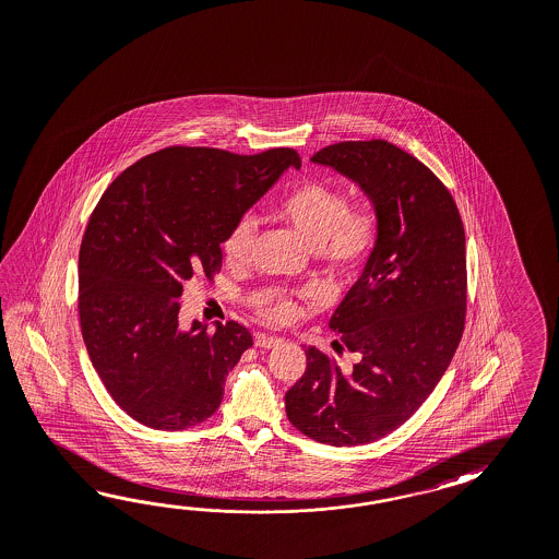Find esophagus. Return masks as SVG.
Returning a JSON list of instances; mask_svg holds the SVG:
<instances>
[{
	"label": "esophagus",
	"instance_id": "1",
	"mask_svg": "<svg viewBox=\"0 0 559 559\" xmlns=\"http://www.w3.org/2000/svg\"><path fill=\"white\" fill-rule=\"evenodd\" d=\"M278 343H283V337H278V335H266V333H259L257 340H254V345L262 347V349H273Z\"/></svg>",
	"mask_w": 559,
	"mask_h": 559
}]
</instances>
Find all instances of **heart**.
<instances>
[{
    "label": "heart",
    "instance_id": "obj_1",
    "mask_svg": "<svg viewBox=\"0 0 559 559\" xmlns=\"http://www.w3.org/2000/svg\"><path fill=\"white\" fill-rule=\"evenodd\" d=\"M278 214L319 260L337 273L359 269L378 242V218L368 210H349L347 195L321 181H307L290 191L281 200ZM252 238L254 219H238L222 245L226 262L231 266L245 264ZM259 311L271 323H288L295 319L297 307L285 295H271Z\"/></svg>",
    "mask_w": 559,
    "mask_h": 559
}]
</instances>
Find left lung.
Wrapping results in <instances>:
<instances>
[{
  "mask_svg": "<svg viewBox=\"0 0 559 559\" xmlns=\"http://www.w3.org/2000/svg\"><path fill=\"white\" fill-rule=\"evenodd\" d=\"M311 162L361 188L380 231L329 321L357 364L341 369L317 347L305 349L286 416L317 442L357 447L406 423L449 369L466 313L464 226L444 183L383 139L335 143Z\"/></svg>",
  "mask_w": 559,
  "mask_h": 559,
  "instance_id": "left-lung-1",
  "label": "left lung"
}]
</instances>
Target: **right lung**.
<instances>
[{"label": "right lung", "instance_id": "add662e5", "mask_svg": "<svg viewBox=\"0 0 559 559\" xmlns=\"http://www.w3.org/2000/svg\"><path fill=\"white\" fill-rule=\"evenodd\" d=\"M297 151L236 155L167 147L127 167L91 214L79 254L82 340L110 397L155 430L207 420L226 376L252 347L236 321L179 328L183 285L222 269L231 226L273 188Z\"/></svg>", "mask_w": 559, "mask_h": 559}]
</instances>
